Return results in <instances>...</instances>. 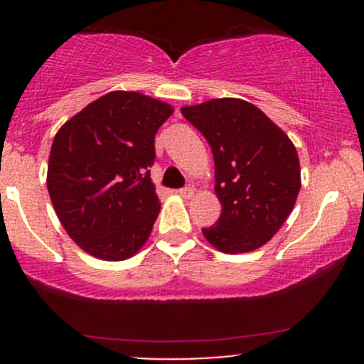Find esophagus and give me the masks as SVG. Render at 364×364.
<instances>
[{
  "mask_svg": "<svg viewBox=\"0 0 364 364\" xmlns=\"http://www.w3.org/2000/svg\"><path fill=\"white\" fill-rule=\"evenodd\" d=\"M193 192H196V190H193L192 186H185V188L178 190V193L183 197V199H190V197H193Z\"/></svg>",
  "mask_w": 364,
  "mask_h": 364,
  "instance_id": "esophagus-1",
  "label": "esophagus"
}]
</instances>
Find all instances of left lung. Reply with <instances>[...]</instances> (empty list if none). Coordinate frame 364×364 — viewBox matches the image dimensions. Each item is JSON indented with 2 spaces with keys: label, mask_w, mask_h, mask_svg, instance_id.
<instances>
[{
  "label": "left lung",
  "mask_w": 364,
  "mask_h": 364,
  "mask_svg": "<svg viewBox=\"0 0 364 364\" xmlns=\"http://www.w3.org/2000/svg\"><path fill=\"white\" fill-rule=\"evenodd\" d=\"M215 159L216 225L203 229L216 250L236 255L264 247L294 209L301 188L296 146L259 107L241 98H213L181 107Z\"/></svg>",
  "instance_id": "obj_1"
}]
</instances>
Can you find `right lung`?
I'll return each instance as SVG.
<instances>
[{
	"label": "right lung",
	"instance_id": "right-lung-1",
	"mask_svg": "<svg viewBox=\"0 0 364 364\" xmlns=\"http://www.w3.org/2000/svg\"><path fill=\"white\" fill-rule=\"evenodd\" d=\"M174 112L137 91H111L54 135L47 190L61 225L90 255L127 260L151 234L160 200L149 167L155 135Z\"/></svg>",
	"mask_w": 364,
	"mask_h": 364
}]
</instances>
